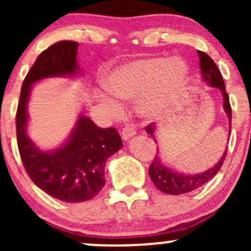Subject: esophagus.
<instances>
[{"mask_svg":"<svg viewBox=\"0 0 251 251\" xmlns=\"http://www.w3.org/2000/svg\"><path fill=\"white\" fill-rule=\"evenodd\" d=\"M135 134V131L134 128H131V127H124L122 129V138L124 140H128L129 138L133 137Z\"/></svg>","mask_w":251,"mask_h":251,"instance_id":"esophagus-1","label":"esophagus"}]
</instances>
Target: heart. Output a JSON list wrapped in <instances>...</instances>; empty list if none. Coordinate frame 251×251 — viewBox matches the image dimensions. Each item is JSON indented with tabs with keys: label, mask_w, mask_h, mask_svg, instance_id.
Here are the masks:
<instances>
[{
	"label": "heart",
	"mask_w": 251,
	"mask_h": 251,
	"mask_svg": "<svg viewBox=\"0 0 251 251\" xmlns=\"http://www.w3.org/2000/svg\"><path fill=\"white\" fill-rule=\"evenodd\" d=\"M188 63L180 57H149L119 66L109 72L103 86L122 100L137 99V112L145 119H160L176 105L189 81ZM106 103L118 108L114 100Z\"/></svg>",
	"instance_id": "1"
}]
</instances>
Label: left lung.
<instances>
[{"mask_svg": "<svg viewBox=\"0 0 251 251\" xmlns=\"http://www.w3.org/2000/svg\"><path fill=\"white\" fill-rule=\"evenodd\" d=\"M198 55H200V67L201 72V79L205 81L211 87L220 88L223 96V108L224 112L226 113L227 119H229V134L231 132V106H230L229 96H227L226 91V85H224L223 77L218 67L216 66L214 60L210 57L208 54L204 51L198 50ZM145 131L149 134H151L152 138H154V131L155 126L154 124H150L146 126ZM226 157V150L224 151L223 155L218 163L211 169L206 170V171L201 172V174L197 175H185L179 174V172L175 171V170L166 168L162 163L160 158L155 154L154 159L152 160L151 165L149 169V175L151 180L153 181L154 186L159 191L164 192L168 195H181L186 194V192L194 191V190L201 188L205 183L211 179L214 176L220 171V169L223 165L224 159Z\"/></svg>", "mask_w": 251, "mask_h": 251, "instance_id": "8db88e82", "label": "left lung"}]
</instances>
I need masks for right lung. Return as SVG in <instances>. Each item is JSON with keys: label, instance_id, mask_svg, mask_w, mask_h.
Returning a JSON list of instances; mask_svg holds the SVG:
<instances>
[{"label": "right lung", "instance_id": "obj_1", "mask_svg": "<svg viewBox=\"0 0 251 251\" xmlns=\"http://www.w3.org/2000/svg\"><path fill=\"white\" fill-rule=\"evenodd\" d=\"M77 42L60 41L43 50L22 83L16 112L17 146L30 179L46 194L67 203L92 200L105 185L106 160L123 146L116 128H100L79 117L67 142L59 149L41 151L27 135L31 85L53 76L81 73L76 61Z\"/></svg>", "mask_w": 251, "mask_h": 251}]
</instances>
